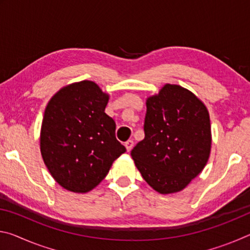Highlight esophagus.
I'll list each match as a JSON object with an SVG mask.
<instances>
[{
    "label": "esophagus",
    "mask_w": 250,
    "mask_h": 250,
    "mask_svg": "<svg viewBox=\"0 0 250 250\" xmlns=\"http://www.w3.org/2000/svg\"><path fill=\"white\" fill-rule=\"evenodd\" d=\"M133 145H134V142H133L132 140H128V141H126V142L125 143V147H126V151L130 152L131 150H132Z\"/></svg>",
    "instance_id": "1"
}]
</instances>
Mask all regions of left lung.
Here are the masks:
<instances>
[{"label":"left lung","instance_id":"8db88e82","mask_svg":"<svg viewBox=\"0 0 250 250\" xmlns=\"http://www.w3.org/2000/svg\"><path fill=\"white\" fill-rule=\"evenodd\" d=\"M145 139L131 151L145 181L161 194L180 192L200 174L210 153L207 108L179 84L146 99Z\"/></svg>","mask_w":250,"mask_h":250}]
</instances>
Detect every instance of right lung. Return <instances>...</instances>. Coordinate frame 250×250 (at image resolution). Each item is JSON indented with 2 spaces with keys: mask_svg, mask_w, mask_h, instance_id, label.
I'll return each mask as SVG.
<instances>
[{
  "mask_svg": "<svg viewBox=\"0 0 250 250\" xmlns=\"http://www.w3.org/2000/svg\"><path fill=\"white\" fill-rule=\"evenodd\" d=\"M108 100L98 84L83 80L62 88L45 109L42 156L55 181L70 192L91 191L125 152L115 120L104 112Z\"/></svg>",
  "mask_w": 250,
  "mask_h": 250,
  "instance_id": "right-lung-1",
  "label": "right lung"
}]
</instances>
